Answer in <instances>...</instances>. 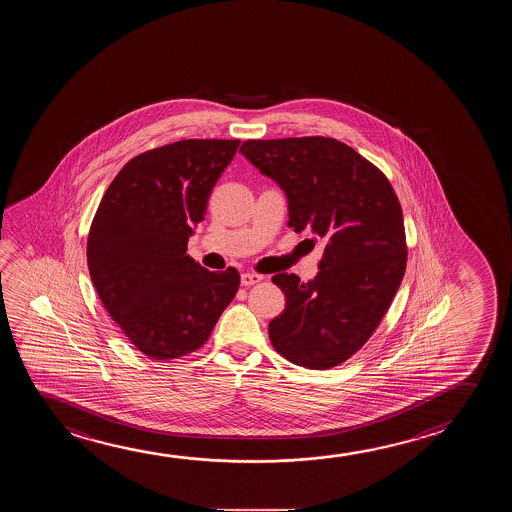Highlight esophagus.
<instances>
[{"label":"esophagus","instance_id":"34e87169","mask_svg":"<svg viewBox=\"0 0 512 512\" xmlns=\"http://www.w3.org/2000/svg\"><path fill=\"white\" fill-rule=\"evenodd\" d=\"M262 278H264V276L257 275V273H250V271H248V273H243V275H241V285H245V287H250V285H255V283H259L260 280H262Z\"/></svg>","mask_w":512,"mask_h":512}]
</instances>
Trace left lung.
<instances>
[{
  "label": "left lung",
  "mask_w": 512,
  "mask_h": 512,
  "mask_svg": "<svg viewBox=\"0 0 512 512\" xmlns=\"http://www.w3.org/2000/svg\"><path fill=\"white\" fill-rule=\"evenodd\" d=\"M289 199V227L326 243L319 275L273 276L285 310L269 340L290 363H345L384 319L407 267L400 200L384 172L331 137L246 141L239 149Z\"/></svg>",
  "instance_id": "left-lung-1"
}]
</instances>
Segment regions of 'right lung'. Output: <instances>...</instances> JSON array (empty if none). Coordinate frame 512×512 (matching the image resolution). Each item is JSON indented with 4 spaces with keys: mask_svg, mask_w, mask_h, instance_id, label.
I'll use <instances>...</instances> for the list:
<instances>
[{
    "mask_svg": "<svg viewBox=\"0 0 512 512\" xmlns=\"http://www.w3.org/2000/svg\"><path fill=\"white\" fill-rule=\"evenodd\" d=\"M237 139H186L135 156L102 197L88 236L91 282L142 354L167 361L200 349L239 289L229 267L186 255Z\"/></svg>",
    "mask_w": 512,
    "mask_h": 512,
    "instance_id": "obj_1",
    "label": "right lung"
}]
</instances>
